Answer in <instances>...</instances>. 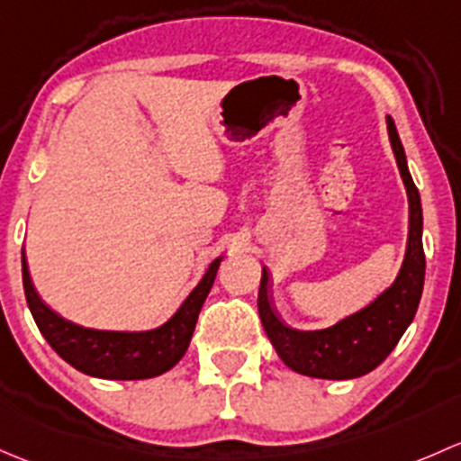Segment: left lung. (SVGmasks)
<instances>
[{"instance_id":"1","label":"left lung","mask_w":461,"mask_h":461,"mask_svg":"<svg viewBox=\"0 0 461 461\" xmlns=\"http://www.w3.org/2000/svg\"><path fill=\"white\" fill-rule=\"evenodd\" d=\"M386 128L408 195V241L404 262L395 282L379 293L371 303L335 321L329 329L297 330L275 312L268 297V268L266 266L262 268L258 295L259 320L282 362L291 371L306 377L355 379L371 373L391 355L420 306L426 273L424 246H421V232H424L421 199L408 173L404 146L391 115H386Z\"/></svg>"}]
</instances>
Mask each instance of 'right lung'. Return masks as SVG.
<instances>
[{
  "label": "right lung",
  "mask_w": 461,
  "mask_h": 461,
  "mask_svg": "<svg viewBox=\"0 0 461 461\" xmlns=\"http://www.w3.org/2000/svg\"><path fill=\"white\" fill-rule=\"evenodd\" d=\"M221 259L224 255L212 259L175 315L150 330H99L64 320L35 291L22 250L23 293L40 333L79 373L99 379H149L170 371L184 357Z\"/></svg>",
  "instance_id": "1"
}]
</instances>
